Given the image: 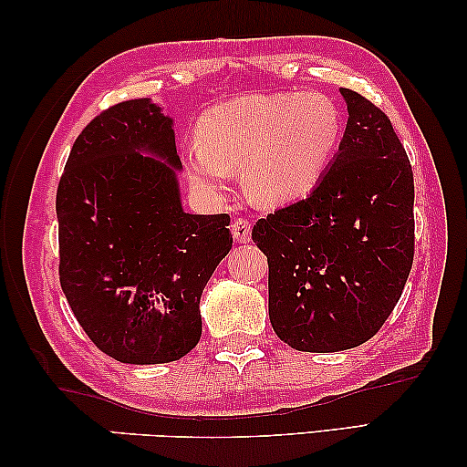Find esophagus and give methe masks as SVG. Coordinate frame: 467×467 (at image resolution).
I'll list each match as a JSON object with an SVG mask.
<instances>
[{
  "mask_svg": "<svg viewBox=\"0 0 467 467\" xmlns=\"http://www.w3.org/2000/svg\"><path fill=\"white\" fill-rule=\"evenodd\" d=\"M232 234H234V238L238 240V242H250V235H252V223H250L248 219H242V217L234 219V223H232Z\"/></svg>",
  "mask_w": 467,
  "mask_h": 467,
  "instance_id": "34e87169",
  "label": "esophagus"
}]
</instances>
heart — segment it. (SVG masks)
Returning a JSON list of instances; mask_svg holds the SVG:
<instances>
[{"mask_svg":"<svg viewBox=\"0 0 467 467\" xmlns=\"http://www.w3.org/2000/svg\"><path fill=\"white\" fill-rule=\"evenodd\" d=\"M196 139L183 165L198 188L221 194L242 170L248 196L277 206L323 178L341 139V113L318 93L244 95L206 109Z\"/></svg>","mask_w":467,"mask_h":467,"instance_id":"b5f03b06","label":"heart"}]
</instances>
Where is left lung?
<instances>
[{
    "instance_id": "left-lung-1",
    "label": "left lung",
    "mask_w": 467,
    "mask_h": 467,
    "mask_svg": "<svg viewBox=\"0 0 467 467\" xmlns=\"http://www.w3.org/2000/svg\"><path fill=\"white\" fill-rule=\"evenodd\" d=\"M348 126L312 192L258 219L269 318L297 351H341L379 333L414 263V173L391 119L341 88Z\"/></svg>"
}]
</instances>
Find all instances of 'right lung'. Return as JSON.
Returning a JSON list of instances; mask_svg holds the SVG:
<instances>
[{"label":"right lung","mask_w":467,"mask_h":467,"mask_svg":"<svg viewBox=\"0 0 467 467\" xmlns=\"http://www.w3.org/2000/svg\"><path fill=\"white\" fill-rule=\"evenodd\" d=\"M171 126L150 99L109 107L76 139L57 186L61 289L90 341L124 364L175 362L196 346L202 289L234 242L225 213H183Z\"/></svg>","instance_id":"right-lung-1"}]
</instances>
